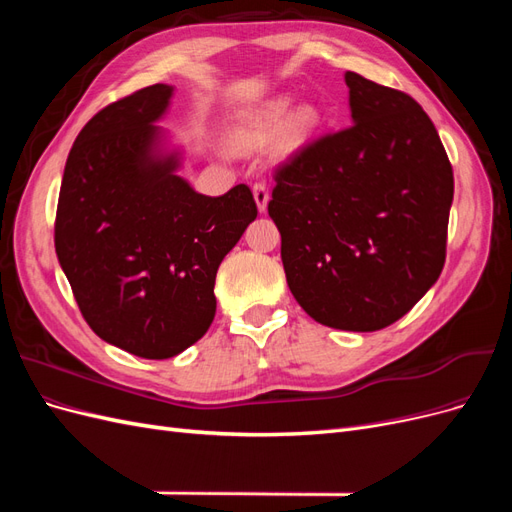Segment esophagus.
Returning <instances> with one entry per match:
<instances>
[{"instance_id":"1","label":"esophagus","mask_w":512,"mask_h":512,"mask_svg":"<svg viewBox=\"0 0 512 512\" xmlns=\"http://www.w3.org/2000/svg\"><path fill=\"white\" fill-rule=\"evenodd\" d=\"M252 192H254V200H256L258 211L265 213V211H267V205H269V190H267V185L258 181V183H254Z\"/></svg>"}]
</instances>
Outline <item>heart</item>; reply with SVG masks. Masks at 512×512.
Returning <instances> with one entry per match:
<instances>
[{
    "mask_svg": "<svg viewBox=\"0 0 512 512\" xmlns=\"http://www.w3.org/2000/svg\"><path fill=\"white\" fill-rule=\"evenodd\" d=\"M290 102L288 96H280L247 115L230 132V143L250 151L265 147L280 134V145L288 151L305 145L320 126V115L312 104H299L290 111Z\"/></svg>",
    "mask_w": 512,
    "mask_h": 512,
    "instance_id": "heart-1",
    "label": "heart"
}]
</instances>
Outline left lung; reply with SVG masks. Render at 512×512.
Segmentation results:
<instances>
[{
    "label": "left lung",
    "mask_w": 512,
    "mask_h": 512,
    "mask_svg": "<svg viewBox=\"0 0 512 512\" xmlns=\"http://www.w3.org/2000/svg\"><path fill=\"white\" fill-rule=\"evenodd\" d=\"M352 126L275 170L269 215L292 297L331 329L389 327L438 282L453 168L404 91L346 72Z\"/></svg>",
    "instance_id": "obj_1"
}]
</instances>
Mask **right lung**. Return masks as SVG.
<instances>
[{
	"label": "right lung",
	"mask_w": 512,
	"mask_h": 512,
	"mask_svg": "<svg viewBox=\"0 0 512 512\" xmlns=\"http://www.w3.org/2000/svg\"><path fill=\"white\" fill-rule=\"evenodd\" d=\"M173 85L108 104L76 136L61 179L55 252L94 333L134 356L170 359L215 316V273L256 215L239 183L198 194L183 151L156 126Z\"/></svg>",
	"instance_id": "obj_1"
}]
</instances>
